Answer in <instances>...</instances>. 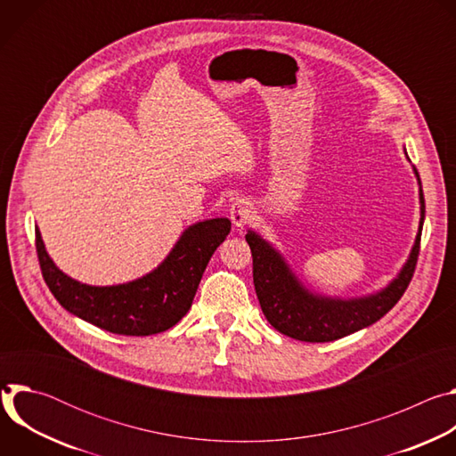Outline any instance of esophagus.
Masks as SVG:
<instances>
[{"label":"esophagus","instance_id":"34e87169","mask_svg":"<svg viewBox=\"0 0 456 456\" xmlns=\"http://www.w3.org/2000/svg\"><path fill=\"white\" fill-rule=\"evenodd\" d=\"M231 220L238 231H241L252 220V204L247 199H240L231 206Z\"/></svg>","mask_w":456,"mask_h":456}]
</instances>
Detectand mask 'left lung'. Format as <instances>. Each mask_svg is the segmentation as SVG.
<instances>
[{
  "instance_id": "8db88e82",
  "label": "left lung",
  "mask_w": 456,
  "mask_h": 456,
  "mask_svg": "<svg viewBox=\"0 0 456 456\" xmlns=\"http://www.w3.org/2000/svg\"><path fill=\"white\" fill-rule=\"evenodd\" d=\"M413 171L420 185L419 171L415 167ZM419 199V232L404 267L395 280L387 283V287L362 297L341 299L308 290L292 273L278 248L257 232L247 231L245 240L252 252L254 289L267 321L278 332L292 339L305 343H329L366 329L386 315L403 297L415 273L426 215L422 185Z\"/></svg>"
}]
</instances>
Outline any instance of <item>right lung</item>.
<instances>
[{
    "instance_id": "right-lung-1",
    "label": "right lung",
    "mask_w": 456,
    "mask_h": 456,
    "mask_svg": "<svg viewBox=\"0 0 456 456\" xmlns=\"http://www.w3.org/2000/svg\"><path fill=\"white\" fill-rule=\"evenodd\" d=\"M229 232L227 218L192 224L155 271L111 287L79 283L59 271L39 229L36 248L45 283L62 308L106 332L139 338L164 332L187 314L213 252Z\"/></svg>"
}]
</instances>
